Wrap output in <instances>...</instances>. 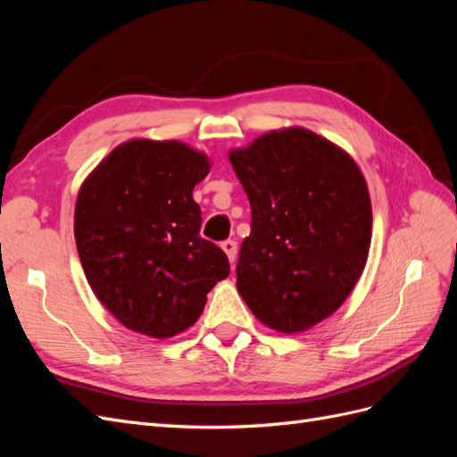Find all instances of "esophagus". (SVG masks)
Masks as SVG:
<instances>
[{
	"mask_svg": "<svg viewBox=\"0 0 457 457\" xmlns=\"http://www.w3.org/2000/svg\"><path fill=\"white\" fill-rule=\"evenodd\" d=\"M220 247H223V252L230 259V262H234V259H237V253H238V244L234 240H225L223 244H220Z\"/></svg>",
	"mask_w": 457,
	"mask_h": 457,
	"instance_id": "1",
	"label": "esophagus"
}]
</instances>
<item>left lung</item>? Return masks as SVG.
I'll return each instance as SVG.
<instances>
[{
    "instance_id": "obj_1",
    "label": "left lung",
    "mask_w": 457,
    "mask_h": 457,
    "mask_svg": "<svg viewBox=\"0 0 457 457\" xmlns=\"http://www.w3.org/2000/svg\"><path fill=\"white\" fill-rule=\"evenodd\" d=\"M252 205L237 286L262 324L282 334L336 312L364 270L371 204L349 154L309 129L259 137L230 152Z\"/></svg>"
}]
</instances>
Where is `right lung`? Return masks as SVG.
<instances>
[{"instance_id": "obj_1", "label": "right lung", "mask_w": 457, "mask_h": 457, "mask_svg": "<svg viewBox=\"0 0 457 457\" xmlns=\"http://www.w3.org/2000/svg\"><path fill=\"white\" fill-rule=\"evenodd\" d=\"M210 162L177 141H129L81 185L74 234L103 305L139 334L171 337L195 324L228 276L225 252L200 237L192 190Z\"/></svg>"}]
</instances>
